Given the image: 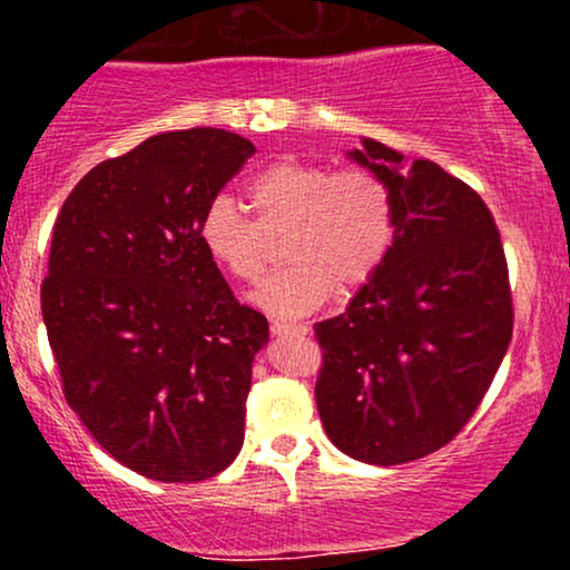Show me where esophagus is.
<instances>
[{"label":"esophagus","instance_id":"esophagus-1","mask_svg":"<svg viewBox=\"0 0 570 570\" xmlns=\"http://www.w3.org/2000/svg\"><path fill=\"white\" fill-rule=\"evenodd\" d=\"M271 332L273 335H305L307 326L305 324H286V322H271Z\"/></svg>","mask_w":570,"mask_h":570}]
</instances>
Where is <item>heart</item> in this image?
Wrapping results in <instances>:
<instances>
[{"mask_svg": "<svg viewBox=\"0 0 570 570\" xmlns=\"http://www.w3.org/2000/svg\"><path fill=\"white\" fill-rule=\"evenodd\" d=\"M246 206L252 219L230 198L208 203L198 222L200 246L227 276L257 284L273 263L271 240L286 233L292 265L254 292V303L278 318L307 316L335 286L370 284L399 230L394 187L372 166L284 158L248 179Z\"/></svg>", "mask_w": 570, "mask_h": 570, "instance_id": "1", "label": "heart"}]
</instances>
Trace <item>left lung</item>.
<instances>
[{"label":"left lung","instance_id":"8db88e82","mask_svg":"<svg viewBox=\"0 0 570 570\" xmlns=\"http://www.w3.org/2000/svg\"><path fill=\"white\" fill-rule=\"evenodd\" d=\"M353 160L391 181L394 248L348 311L318 322L316 407L356 461L394 466L453 442L485 399L514 326L507 254L488 203L434 160L364 139Z\"/></svg>","mask_w":570,"mask_h":570}]
</instances>
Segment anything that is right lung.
<instances>
[{
    "instance_id": "add662e5",
    "label": "right lung",
    "mask_w": 570,
    "mask_h": 570,
    "mask_svg": "<svg viewBox=\"0 0 570 570\" xmlns=\"http://www.w3.org/2000/svg\"><path fill=\"white\" fill-rule=\"evenodd\" d=\"M252 155L222 128L153 136L85 174L56 217L42 318L63 396L147 480H208L244 444L267 318L235 299L198 222Z\"/></svg>"
}]
</instances>
